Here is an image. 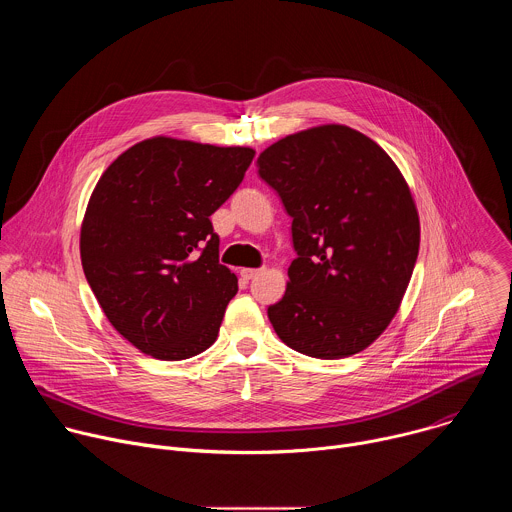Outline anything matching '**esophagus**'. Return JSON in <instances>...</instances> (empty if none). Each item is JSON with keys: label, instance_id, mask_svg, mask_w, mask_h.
I'll list each match as a JSON object with an SVG mask.
<instances>
[{"label": "esophagus", "instance_id": "34e87169", "mask_svg": "<svg viewBox=\"0 0 512 512\" xmlns=\"http://www.w3.org/2000/svg\"><path fill=\"white\" fill-rule=\"evenodd\" d=\"M259 273H261V269H243V271H241V277H243L245 281H251V279H255Z\"/></svg>", "mask_w": 512, "mask_h": 512}]
</instances>
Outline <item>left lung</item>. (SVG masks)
Segmentation results:
<instances>
[{"label":"left lung","mask_w":512,"mask_h":512,"mask_svg":"<svg viewBox=\"0 0 512 512\" xmlns=\"http://www.w3.org/2000/svg\"><path fill=\"white\" fill-rule=\"evenodd\" d=\"M259 176L291 216L285 296L267 308L277 336L314 358L373 344L397 314L419 253L409 186L383 148L346 125L287 135Z\"/></svg>","instance_id":"8db88e82"}]
</instances>
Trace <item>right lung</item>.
Segmentation results:
<instances>
[{"mask_svg":"<svg viewBox=\"0 0 512 512\" xmlns=\"http://www.w3.org/2000/svg\"><path fill=\"white\" fill-rule=\"evenodd\" d=\"M251 148L152 137L99 178L81 229L85 277L135 348L184 360L218 336L237 275L218 263L210 214L239 188Z\"/></svg>","mask_w":512,"mask_h":512,"instance_id":"obj_1","label":"right lung"}]
</instances>
